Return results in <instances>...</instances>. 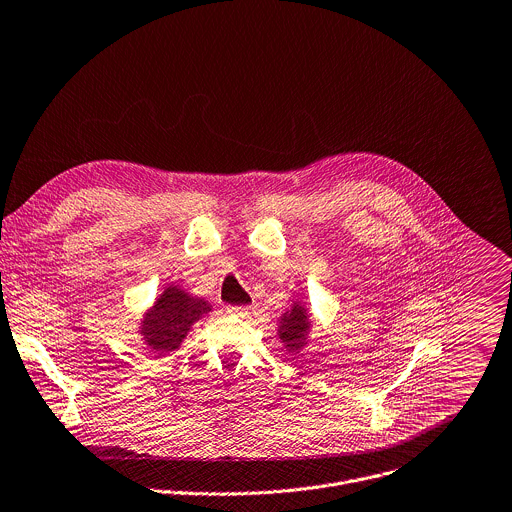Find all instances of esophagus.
I'll use <instances>...</instances> for the list:
<instances>
[{
  "instance_id": "1",
  "label": "esophagus",
  "mask_w": 512,
  "mask_h": 512,
  "mask_svg": "<svg viewBox=\"0 0 512 512\" xmlns=\"http://www.w3.org/2000/svg\"><path fill=\"white\" fill-rule=\"evenodd\" d=\"M248 310H250L248 306H228V308H226V312H228V314L242 316V318H244V316H248Z\"/></svg>"
}]
</instances>
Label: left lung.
Masks as SVG:
<instances>
[{
  "mask_svg": "<svg viewBox=\"0 0 512 512\" xmlns=\"http://www.w3.org/2000/svg\"><path fill=\"white\" fill-rule=\"evenodd\" d=\"M310 330L308 312L302 304L294 302V306L282 314L280 318V338L288 350H300L306 342V334Z\"/></svg>",
  "mask_w": 512,
  "mask_h": 512,
  "instance_id": "8db88e82",
  "label": "left lung"
}]
</instances>
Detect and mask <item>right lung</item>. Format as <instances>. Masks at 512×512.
I'll return each mask as SVG.
<instances>
[{
	"label": "right lung",
	"mask_w": 512,
	"mask_h": 512,
	"mask_svg": "<svg viewBox=\"0 0 512 512\" xmlns=\"http://www.w3.org/2000/svg\"><path fill=\"white\" fill-rule=\"evenodd\" d=\"M210 310L212 308L204 298L190 296L178 286H168L164 294L158 296L154 306L144 314L140 334L158 354L178 350L190 332V326Z\"/></svg>",
	"instance_id": "add662e5"
}]
</instances>
